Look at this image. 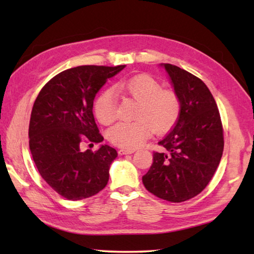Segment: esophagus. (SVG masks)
<instances>
[{"mask_svg":"<svg viewBox=\"0 0 254 254\" xmlns=\"http://www.w3.org/2000/svg\"><path fill=\"white\" fill-rule=\"evenodd\" d=\"M134 152V150L132 149H120L119 150V154H121V156H123V154H131Z\"/></svg>","mask_w":254,"mask_h":254,"instance_id":"1","label":"esophagus"}]
</instances>
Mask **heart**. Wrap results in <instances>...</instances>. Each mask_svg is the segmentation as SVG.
Returning <instances> with one entry per match:
<instances>
[{
  "instance_id": "obj_1",
  "label": "heart",
  "mask_w": 254,
  "mask_h": 254,
  "mask_svg": "<svg viewBox=\"0 0 254 254\" xmlns=\"http://www.w3.org/2000/svg\"><path fill=\"white\" fill-rule=\"evenodd\" d=\"M121 88L139 101L134 121H123L112 127L107 136L112 143L124 149H135L144 143L152 131L163 133L178 121L182 104L177 94L161 88L149 75H136L122 81ZM94 113L102 124H111L118 117L114 92L105 89L94 103Z\"/></svg>"
}]
</instances>
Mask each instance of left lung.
Returning a JSON list of instances; mask_svg holds the SVG:
<instances>
[{"label":"left lung","mask_w":254,"mask_h":254,"mask_svg":"<svg viewBox=\"0 0 254 254\" xmlns=\"http://www.w3.org/2000/svg\"><path fill=\"white\" fill-rule=\"evenodd\" d=\"M168 74L182 111L175 127L158 144L142 183L159 198L180 203L198 195L220 165L224 137L216 102L198 77L170 64Z\"/></svg>","instance_id":"left-lung-1"}]
</instances>
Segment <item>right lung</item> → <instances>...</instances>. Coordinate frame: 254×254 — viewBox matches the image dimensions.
<instances>
[{"mask_svg":"<svg viewBox=\"0 0 254 254\" xmlns=\"http://www.w3.org/2000/svg\"><path fill=\"white\" fill-rule=\"evenodd\" d=\"M126 65L78 66L47 83L34 101L29 124V145L41 177L69 200L96 195L110 177L118 152L110 145L81 151V143H101L93 115L97 92Z\"/></svg>","mask_w":254,"mask_h":254,"instance_id":"obj_1","label":"right lung"}]
</instances>
